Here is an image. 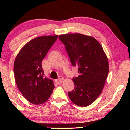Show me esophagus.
<instances>
[{
    "label": "esophagus",
    "instance_id": "34e87169",
    "mask_svg": "<svg viewBox=\"0 0 130 130\" xmlns=\"http://www.w3.org/2000/svg\"><path fill=\"white\" fill-rule=\"evenodd\" d=\"M63 80V77L60 76L58 77V80H57V83H58V84H61V83H62Z\"/></svg>",
    "mask_w": 130,
    "mask_h": 130
}]
</instances>
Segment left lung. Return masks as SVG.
I'll use <instances>...</instances> for the list:
<instances>
[{
  "label": "left lung",
  "mask_w": 130,
  "mask_h": 130,
  "mask_svg": "<svg viewBox=\"0 0 130 130\" xmlns=\"http://www.w3.org/2000/svg\"><path fill=\"white\" fill-rule=\"evenodd\" d=\"M73 66H78L77 77L72 80L73 91L68 92L70 100L80 107H87L102 92L109 72L108 61L100 43L91 36L80 33L59 36Z\"/></svg>",
  "instance_id": "1"
}]
</instances>
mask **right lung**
Here are the masks:
<instances>
[{
    "label": "right lung",
    "mask_w": 130,
    "mask_h": 130,
    "mask_svg": "<svg viewBox=\"0 0 130 130\" xmlns=\"http://www.w3.org/2000/svg\"><path fill=\"white\" fill-rule=\"evenodd\" d=\"M57 38V35L37 37L26 43L15 58L14 72L18 88L34 104L46 102L54 88L53 81L43 76L42 61Z\"/></svg>",
    "instance_id": "1"
}]
</instances>
